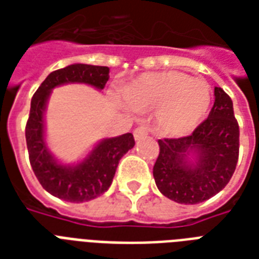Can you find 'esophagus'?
<instances>
[{
  "mask_svg": "<svg viewBox=\"0 0 259 259\" xmlns=\"http://www.w3.org/2000/svg\"><path fill=\"white\" fill-rule=\"evenodd\" d=\"M133 134H134V138H136V141H138V140H141V138L148 136V127H146L145 125H140L138 127H136Z\"/></svg>",
  "mask_w": 259,
  "mask_h": 259,
  "instance_id": "esophagus-1",
  "label": "esophagus"
}]
</instances>
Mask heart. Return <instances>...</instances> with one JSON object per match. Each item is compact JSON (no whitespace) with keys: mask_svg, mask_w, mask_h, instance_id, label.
<instances>
[{"mask_svg":"<svg viewBox=\"0 0 259 259\" xmlns=\"http://www.w3.org/2000/svg\"><path fill=\"white\" fill-rule=\"evenodd\" d=\"M123 97L136 111L157 110L158 129L170 137H183L196 129L212 101L207 83L177 71L142 75L126 87Z\"/></svg>","mask_w":259,"mask_h":259,"instance_id":"heart-1","label":"heart"}]
</instances>
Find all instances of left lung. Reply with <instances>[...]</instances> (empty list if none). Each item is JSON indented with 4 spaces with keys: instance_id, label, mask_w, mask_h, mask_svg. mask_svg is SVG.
<instances>
[{
    "instance_id": "left-lung-1",
    "label": "left lung",
    "mask_w": 259,
    "mask_h": 259,
    "mask_svg": "<svg viewBox=\"0 0 259 259\" xmlns=\"http://www.w3.org/2000/svg\"><path fill=\"white\" fill-rule=\"evenodd\" d=\"M158 145L153 176L164 196L180 204L215 196L229 184L239 156V126L231 98L215 87L208 118L191 136L158 140Z\"/></svg>"
}]
</instances>
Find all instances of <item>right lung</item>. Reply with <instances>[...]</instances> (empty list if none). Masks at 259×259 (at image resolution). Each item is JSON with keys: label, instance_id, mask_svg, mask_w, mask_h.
I'll use <instances>...</instances> for the list:
<instances>
[{"label": "right lung", "instance_id": "right-lung-1", "mask_svg": "<svg viewBox=\"0 0 259 259\" xmlns=\"http://www.w3.org/2000/svg\"><path fill=\"white\" fill-rule=\"evenodd\" d=\"M109 71V67L71 64L51 72L32 97L25 126L30 165L42 188L63 200L83 203L105 193L113 183L119 160L136 144L132 133L105 138L76 165H63L47 148L44 113L52 89L67 83H84L103 90Z\"/></svg>", "mask_w": 259, "mask_h": 259}]
</instances>
